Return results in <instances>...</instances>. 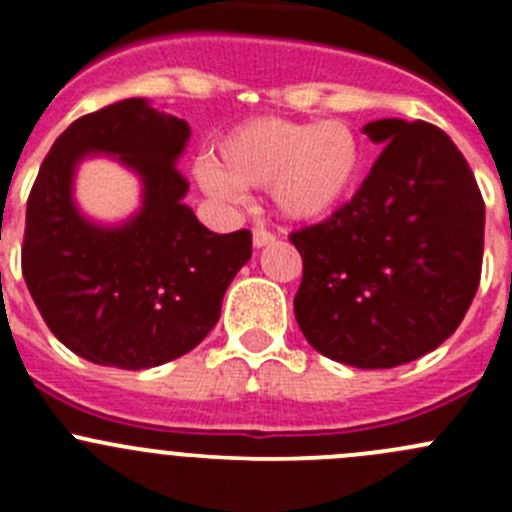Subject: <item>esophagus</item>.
<instances>
[{"mask_svg": "<svg viewBox=\"0 0 512 512\" xmlns=\"http://www.w3.org/2000/svg\"><path fill=\"white\" fill-rule=\"evenodd\" d=\"M275 240H277L275 232L265 230V227H255V232H252V242H255V247H265Z\"/></svg>", "mask_w": 512, "mask_h": 512, "instance_id": "1", "label": "esophagus"}]
</instances>
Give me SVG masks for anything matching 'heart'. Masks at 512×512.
<instances>
[{
	"mask_svg": "<svg viewBox=\"0 0 512 512\" xmlns=\"http://www.w3.org/2000/svg\"><path fill=\"white\" fill-rule=\"evenodd\" d=\"M359 168V136L344 121L255 118L220 143L218 163L198 165V180L232 203L242 198V188H270L282 218L307 223L327 218L347 200Z\"/></svg>",
	"mask_w": 512,
	"mask_h": 512,
	"instance_id": "b5f03b06",
	"label": "heart"
}]
</instances>
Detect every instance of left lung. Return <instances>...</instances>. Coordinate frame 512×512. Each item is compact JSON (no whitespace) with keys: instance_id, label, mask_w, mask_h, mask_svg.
I'll list each match as a JSON object with an SVG mask.
<instances>
[{"instance_id":"1","label":"left lung","mask_w":512,"mask_h":512,"mask_svg":"<svg viewBox=\"0 0 512 512\" xmlns=\"http://www.w3.org/2000/svg\"><path fill=\"white\" fill-rule=\"evenodd\" d=\"M364 133L384 151L354 198L289 235L304 265L294 317L319 354L391 369L441 347L466 317L485 205L441 128L381 118Z\"/></svg>"}]
</instances>
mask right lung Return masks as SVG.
<instances>
[{"instance_id":"obj_1","label":"right lung","mask_w":512,"mask_h":512,"mask_svg":"<svg viewBox=\"0 0 512 512\" xmlns=\"http://www.w3.org/2000/svg\"><path fill=\"white\" fill-rule=\"evenodd\" d=\"M188 138L183 118L126 98L71 123L36 175L22 275L54 337L94 364L151 369L188 354L252 257L250 230L210 232L183 203L175 160ZM94 152L142 178L144 205L126 224H91L75 208V165Z\"/></svg>"}]
</instances>
